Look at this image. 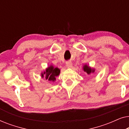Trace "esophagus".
I'll return each instance as SVG.
<instances>
[{
	"label": "esophagus",
	"mask_w": 129,
	"mask_h": 129,
	"mask_svg": "<svg viewBox=\"0 0 129 129\" xmlns=\"http://www.w3.org/2000/svg\"><path fill=\"white\" fill-rule=\"evenodd\" d=\"M66 67L68 68H71L72 66V63L71 61H67L66 63Z\"/></svg>",
	"instance_id": "esophagus-1"
}]
</instances>
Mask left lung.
<instances>
[{
    "instance_id": "obj_1",
    "label": "left lung",
    "mask_w": 129,
    "mask_h": 129,
    "mask_svg": "<svg viewBox=\"0 0 129 129\" xmlns=\"http://www.w3.org/2000/svg\"><path fill=\"white\" fill-rule=\"evenodd\" d=\"M82 70L84 72H85L87 73L88 75H90L91 73H94L95 72V69L91 68V67H90L89 65L87 64H84L82 68Z\"/></svg>"
}]
</instances>
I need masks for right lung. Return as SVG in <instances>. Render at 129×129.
Instances as JSON below:
<instances>
[{
  "instance_id": "1",
  "label": "right lung",
  "mask_w": 129,
  "mask_h": 129,
  "mask_svg": "<svg viewBox=\"0 0 129 129\" xmlns=\"http://www.w3.org/2000/svg\"><path fill=\"white\" fill-rule=\"evenodd\" d=\"M60 70L58 68H55L53 65H50L43 72H42L41 76L42 78L45 77L46 80L54 82L56 80V77L60 75Z\"/></svg>"
}]
</instances>
